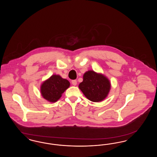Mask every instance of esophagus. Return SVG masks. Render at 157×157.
<instances>
[{
  "label": "esophagus",
  "mask_w": 157,
  "mask_h": 157,
  "mask_svg": "<svg viewBox=\"0 0 157 157\" xmlns=\"http://www.w3.org/2000/svg\"><path fill=\"white\" fill-rule=\"evenodd\" d=\"M71 82H72V84L73 85H74V86L76 85V84H77V81H76V80H72Z\"/></svg>",
  "instance_id": "34e87169"
}]
</instances>
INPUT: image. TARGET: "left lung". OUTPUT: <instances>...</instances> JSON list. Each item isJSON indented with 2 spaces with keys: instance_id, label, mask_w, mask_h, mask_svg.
I'll return each instance as SVG.
<instances>
[{
  "instance_id": "1",
  "label": "left lung",
  "mask_w": 157,
  "mask_h": 157,
  "mask_svg": "<svg viewBox=\"0 0 157 157\" xmlns=\"http://www.w3.org/2000/svg\"><path fill=\"white\" fill-rule=\"evenodd\" d=\"M79 88L89 100L98 102L103 101L111 89V82L101 74L88 71L83 76V81Z\"/></svg>"
}]
</instances>
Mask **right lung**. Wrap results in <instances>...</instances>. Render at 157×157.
Listing matches in <instances>:
<instances>
[{"instance_id":"1","label":"right lung","mask_w":157,"mask_h":157,"mask_svg":"<svg viewBox=\"0 0 157 157\" xmlns=\"http://www.w3.org/2000/svg\"><path fill=\"white\" fill-rule=\"evenodd\" d=\"M69 86L70 83L67 79H63L59 75H53L41 85V95L49 102H55Z\"/></svg>"}]
</instances>
